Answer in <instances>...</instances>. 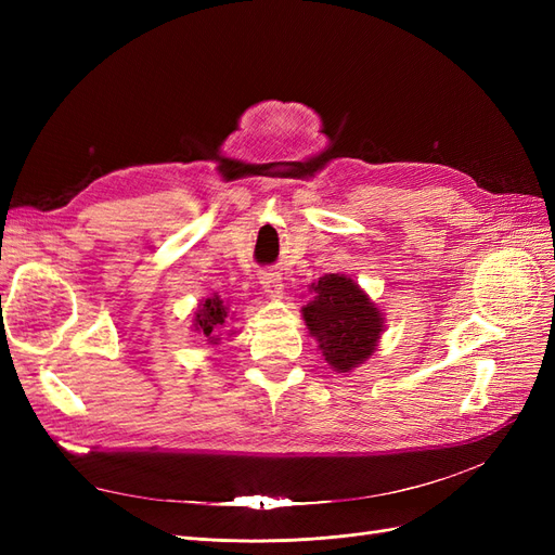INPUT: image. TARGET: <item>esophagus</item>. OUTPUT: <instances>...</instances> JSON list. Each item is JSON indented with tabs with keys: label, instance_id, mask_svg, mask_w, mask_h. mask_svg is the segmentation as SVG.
Returning <instances> with one entry per match:
<instances>
[{
	"label": "esophagus",
	"instance_id": "esophagus-1",
	"mask_svg": "<svg viewBox=\"0 0 555 555\" xmlns=\"http://www.w3.org/2000/svg\"><path fill=\"white\" fill-rule=\"evenodd\" d=\"M259 282H261L263 292H266L268 296H271V298H280V296H282L284 284H282V275H280L278 271H263L261 278H259Z\"/></svg>",
	"mask_w": 555,
	"mask_h": 555
}]
</instances>
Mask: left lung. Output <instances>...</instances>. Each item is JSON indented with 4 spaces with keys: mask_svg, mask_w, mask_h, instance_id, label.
I'll return each mask as SVG.
<instances>
[{
    "mask_svg": "<svg viewBox=\"0 0 555 555\" xmlns=\"http://www.w3.org/2000/svg\"><path fill=\"white\" fill-rule=\"evenodd\" d=\"M312 300L300 310L324 361L335 373H351L373 357L384 331V314L359 284L331 273L312 282Z\"/></svg>",
    "mask_w": 555,
    "mask_h": 555,
    "instance_id": "1",
    "label": "left lung"
}]
</instances>
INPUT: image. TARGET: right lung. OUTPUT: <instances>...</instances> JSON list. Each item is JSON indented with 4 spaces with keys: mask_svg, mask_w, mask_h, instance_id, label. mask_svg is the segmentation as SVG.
Returning a JSON list of instances; mask_svg holds the SVG:
<instances>
[{
    "mask_svg": "<svg viewBox=\"0 0 555 555\" xmlns=\"http://www.w3.org/2000/svg\"><path fill=\"white\" fill-rule=\"evenodd\" d=\"M227 322H229V306L217 294L201 300L198 310L194 312V328L198 333H204L210 345H217L222 340L220 331L224 328Z\"/></svg>",
    "mask_w": 555,
    "mask_h": 555,
    "instance_id": "right-lung-1",
    "label": "right lung"
}]
</instances>
